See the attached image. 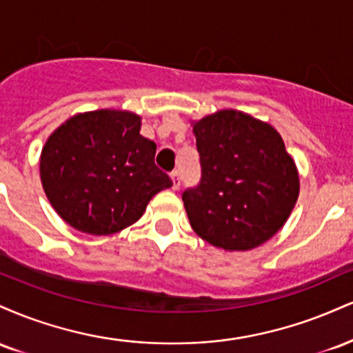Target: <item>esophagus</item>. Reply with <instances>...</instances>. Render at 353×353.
<instances>
[{"mask_svg":"<svg viewBox=\"0 0 353 353\" xmlns=\"http://www.w3.org/2000/svg\"><path fill=\"white\" fill-rule=\"evenodd\" d=\"M171 179H172V189L177 190L181 188V177H179V171H174L171 174Z\"/></svg>","mask_w":353,"mask_h":353,"instance_id":"34e87169","label":"esophagus"}]
</instances>
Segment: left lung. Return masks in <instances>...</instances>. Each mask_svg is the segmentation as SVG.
<instances>
[{
	"label": "left lung",
	"instance_id": "1",
	"mask_svg": "<svg viewBox=\"0 0 353 353\" xmlns=\"http://www.w3.org/2000/svg\"><path fill=\"white\" fill-rule=\"evenodd\" d=\"M202 176L182 194L190 228L224 250H250L275 236L299 197V172L281 134L224 109L194 123Z\"/></svg>",
	"mask_w": 353,
	"mask_h": 353
}]
</instances>
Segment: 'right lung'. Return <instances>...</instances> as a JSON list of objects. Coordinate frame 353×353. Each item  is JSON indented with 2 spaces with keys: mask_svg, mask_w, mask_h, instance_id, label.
<instances>
[{
  "mask_svg": "<svg viewBox=\"0 0 353 353\" xmlns=\"http://www.w3.org/2000/svg\"><path fill=\"white\" fill-rule=\"evenodd\" d=\"M141 117L99 109L70 117L48 137L39 159L43 189L64 222L91 236L119 232L144 214L171 177L154 164L156 144Z\"/></svg>",
  "mask_w": 353,
  "mask_h": 353,
  "instance_id": "obj_1",
  "label": "right lung"
}]
</instances>
